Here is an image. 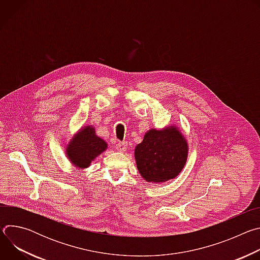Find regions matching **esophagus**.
Masks as SVG:
<instances>
[{
	"label": "esophagus",
	"mask_w": 260,
	"mask_h": 260,
	"mask_svg": "<svg viewBox=\"0 0 260 260\" xmlns=\"http://www.w3.org/2000/svg\"><path fill=\"white\" fill-rule=\"evenodd\" d=\"M115 148H116V150H117V151H119V152H124V151H126V148H127V143H126V142H121V143H118V144H116Z\"/></svg>",
	"instance_id": "1"
}]
</instances>
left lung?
I'll use <instances>...</instances> for the list:
<instances>
[{
    "instance_id": "8db88e82",
    "label": "left lung",
    "mask_w": 260,
    "mask_h": 260,
    "mask_svg": "<svg viewBox=\"0 0 260 260\" xmlns=\"http://www.w3.org/2000/svg\"><path fill=\"white\" fill-rule=\"evenodd\" d=\"M188 157V144L176 125L149 129L135 148V159L142 178L164 183L176 178Z\"/></svg>"
}]
</instances>
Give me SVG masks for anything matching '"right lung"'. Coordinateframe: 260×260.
Wrapping results in <instances>:
<instances>
[{"label": "right lung", "mask_w": 260, "mask_h": 260, "mask_svg": "<svg viewBox=\"0 0 260 260\" xmlns=\"http://www.w3.org/2000/svg\"><path fill=\"white\" fill-rule=\"evenodd\" d=\"M108 148V144L95 135L92 125L82 126L74 135L66 147V154L71 164L78 169H86Z\"/></svg>", "instance_id": "obj_1"}]
</instances>
